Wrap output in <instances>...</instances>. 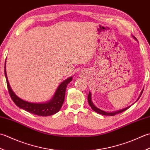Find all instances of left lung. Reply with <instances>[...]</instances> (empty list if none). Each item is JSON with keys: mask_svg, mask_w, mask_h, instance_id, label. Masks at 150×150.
Segmentation results:
<instances>
[{"mask_svg": "<svg viewBox=\"0 0 150 150\" xmlns=\"http://www.w3.org/2000/svg\"><path fill=\"white\" fill-rule=\"evenodd\" d=\"M136 39V38H135ZM143 92V90L141 92V94H140V96L142 95V93ZM140 96H139V98L140 97ZM87 99H88V104H89V105L91 106V108H92V109L93 110V111H94L95 112H98V113H99L100 115H106V116H114L115 115H117V114H119L120 113V112H122L124 111H126V110H127L128 108H129V107H127V108H125V109H121V110H119V111H115V112H105V111H102V110H101L100 109H98V108H96V107L93 104V103L92 102V100H91V93L89 92V93H88V95L87 96ZM139 100V99H138Z\"/></svg>", "mask_w": 150, "mask_h": 150, "instance_id": "8db88e82", "label": "left lung"}]
</instances>
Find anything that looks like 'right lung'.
<instances>
[{
	"label": "right lung",
	"mask_w": 150,
	"mask_h": 150,
	"mask_svg": "<svg viewBox=\"0 0 150 150\" xmlns=\"http://www.w3.org/2000/svg\"><path fill=\"white\" fill-rule=\"evenodd\" d=\"M4 73L6 79L9 93H10L11 98L13 101L15 105H17L19 108L30 112V113L41 116V117H47V116L52 115L56 114V112L59 111L63 105L64 100H65V91L67 85L72 81V77H70L69 78L67 79L66 80L63 81L59 85V86L58 87L53 98L48 102L42 103H31L19 98L17 96L15 95L13 91L11 90L8 81L6 72V62Z\"/></svg>",
	"instance_id": "obj_1"
}]
</instances>
